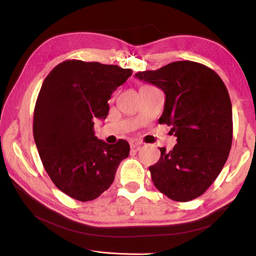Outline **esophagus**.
I'll return each instance as SVG.
<instances>
[{
	"mask_svg": "<svg viewBox=\"0 0 256 256\" xmlns=\"http://www.w3.org/2000/svg\"><path fill=\"white\" fill-rule=\"evenodd\" d=\"M142 143L138 142V141H131L130 142V146H131L132 150H135V148H140V146H141Z\"/></svg>",
	"mask_w": 256,
	"mask_h": 256,
	"instance_id": "1",
	"label": "esophagus"
}]
</instances>
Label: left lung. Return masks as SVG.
Instances as JSON below:
<instances>
[{
	"label": "left lung",
	"instance_id": "8db88e82",
	"mask_svg": "<svg viewBox=\"0 0 256 256\" xmlns=\"http://www.w3.org/2000/svg\"><path fill=\"white\" fill-rule=\"evenodd\" d=\"M165 93L160 124L172 126L178 144L150 166L152 181L173 201L188 202L211 186L228 158L233 138L232 103L222 78L192 61L135 74Z\"/></svg>",
	"mask_w": 256,
	"mask_h": 256
}]
</instances>
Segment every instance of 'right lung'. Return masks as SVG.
I'll return each instance as SVG.
<instances>
[{
    "label": "right lung",
    "instance_id": "add662e5",
    "mask_svg": "<svg viewBox=\"0 0 256 256\" xmlns=\"http://www.w3.org/2000/svg\"><path fill=\"white\" fill-rule=\"evenodd\" d=\"M131 68L68 60L45 78L35 103L34 141L45 171L58 190L78 201L111 186L130 153L125 140L108 144L94 135V120L106 118L111 94Z\"/></svg>",
    "mask_w": 256,
    "mask_h": 256
}]
</instances>
